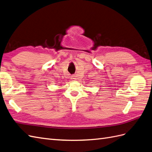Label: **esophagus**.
<instances>
[{"mask_svg": "<svg viewBox=\"0 0 152 152\" xmlns=\"http://www.w3.org/2000/svg\"><path fill=\"white\" fill-rule=\"evenodd\" d=\"M71 80L72 81H75L76 80V77L75 76H71Z\"/></svg>", "mask_w": 152, "mask_h": 152, "instance_id": "esophagus-1", "label": "esophagus"}]
</instances>
